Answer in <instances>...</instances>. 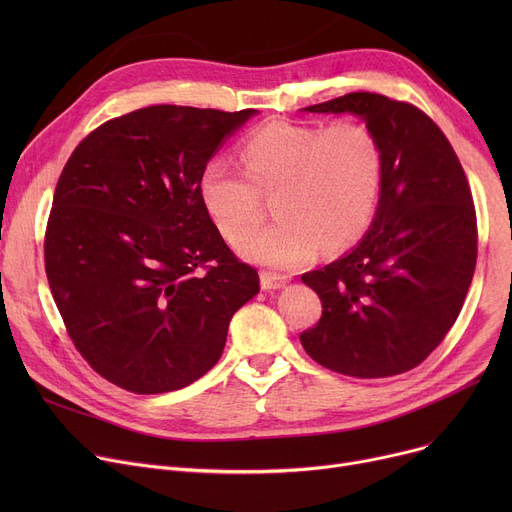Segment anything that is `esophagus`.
I'll return each instance as SVG.
<instances>
[{
	"label": "esophagus",
	"mask_w": 512,
	"mask_h": 512,
	"mask_svg": "<svg viewBox=\"0 0 512 512\" xmlns=\"http://www.w3.org/2000/svg\"><path fill=\"white\" fill-rule=\"evenodd\" d=\"M259 280H261L263 290H276V288L286 286L288 276H282V274H276V272H270V270H263Z\"/></svg>",
	"instance_id": "obj_1"
}]
</instances>
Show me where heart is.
<instances>
[{
	"instance_id": "heart-1",
	"label": "heart",
	"mask_w": 512,
	"mask_h": 512,
	"mask_svg": "<svg viewBox=\"0 0 512 512\" xmlns=\"http://www.w3.org/2000/svg\"><path fill=\"white\" fill-rule=\"evenodd\" d=\"M240 159L245 170L230 157H211L199 193L224 238L240 237L238 251L253 261L297 267L319 247L344 249L365 234L378 209L384 151L363 122L328 128L270 122L249 134ZM272 192L281 218L250 233L262 210L260 195Z\"/></svg>"
}]
</instances>
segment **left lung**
Listing matches in <instances>:
<instances>
[{
	"label": "left lung",
	"mask_w": 512,
	"mask_h": 512,
	"mask_svg": "<svg viewBox=\"0 0 512 512\" xmlns=\"http://www.w3.org/2000/svg\"><path fill=\"white\" fill-rule=\"evenodd\" d=\"M355 114L384 151L373 224L359 245L301 276L321 299L307 355L353 378H388L423 363L459 317L477 261L471 188L452 145L419 107L348 93L305 107Z\"/></svg>",
	"instance_id": "8db88e82"
}]
</instances>
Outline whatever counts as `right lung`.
Here are the masks:
<instances>
[{"mask_svg":"<svg viewBox=\"0 0 512 512\" xmlns=\"http://www.w3.org/2000/svg\"><path fill=\"white\" fill-rule=\"evenodd\" d=\"M255 114L149 105L103 122L66 161L45 274L76 351L107 382L134 394L193 384L259 292L199 193L203 166Z\"/></svg>","mask_w":512,"mask_h":512,"instance_id":"obj_1","label":"right lung"}]
</instances>
